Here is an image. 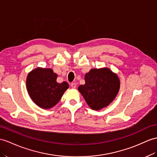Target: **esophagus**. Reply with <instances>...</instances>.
Returning a JSON list of instances; mask_svg holds the SVG:
<instances>
[{"label":"esophagus","mask_w":157,"mask_h":157,"mask_svg":"<svg viewBox=\"0 0 157 157\" xmlns=\"http://www.w3.org/2000/svg\"><path fill=\"white\" fill-rule=\"evenodd\" d=\"M71 87L72 88V89H76V85L75 83H71Z\"/></svg>","instance_id":"34e87169"}]
</instances>
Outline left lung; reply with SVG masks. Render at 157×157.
<instances>
[{
	"mask_svg": "<svg viewBox=\"0 0 157 157\" xmlns=\"http://www.w3.org/2000/svg\"><path fill=\"white\" fill-rule=\"evenodd\" d=\"M85 84L78 90L86 103L93 110H100L111 102L120 88L117 75L107 68H93L85 76Z\"/></svg>",
	"mask_w": 157,
	"mask_h": 157,
	"instance_id": "8db88e82",
	"label": "left lung"
}]
</instances>
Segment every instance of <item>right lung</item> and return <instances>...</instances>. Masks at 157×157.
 Here are the masks:
<instances>
[{
  "mask_svg": "<svg viewBox=\"0 0 157 157\" xmlns=\"http://www.w3.org/2000/svg\"><path fill=\"white\" fill-rule=\"evenodd\" d=\"M57 75L51 68H37L26 78V89L34 103L43 109L56 105L68 88L67 82L58 83Z\"/></svg>",
  "mask_w": 157,
  "mask_h": 157,
  "instance_id": "obj_1",
  "label": "right lung"
}]
</instances>
